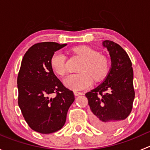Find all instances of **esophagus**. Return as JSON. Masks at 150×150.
I'll return each instance as SVG.
<instances>
[{
    "label": "esophagus",
    "mask_w": 150,
    "mask_h": 150,
    "mask_svg": "<svg viewBox=\"0 0 150 150\" xmlns=\"http://www.w3.org/2000/svg\"><path fill=\"white\" fill-rule=\"evenodd\" d=\"M74 94H75V96H79V95H81V94H83V93H81V92H79V91H74Z\"/></svg>",
    "instance_id": "34e87169"
}]
</instances>
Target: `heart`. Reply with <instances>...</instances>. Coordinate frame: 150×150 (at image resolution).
Returning a JSON list of instances; mask_svg holds the SVG:
<instances>
[{
	"label": "heart",
	"mask_w": 150,
	"mask_h": 150,
	"mask_svg": "<svg viewBox=\"0 0 150 150\" xmlns=\"http://www.w3.org/2000/svg\"><path fill=\"white\" fill-rule=\"evenodd\" d=\"M83 62L80 67L79 74L69 75L64 80L67 88L79 91L87 88L95 81L102 80L110 70V63L107 57L99 54L96 50L87 46H77L72 48ZM66 57L61 51H56L50 59V65L56 74L62 77L66 73Z\"/></svg>",
	"instance_id": "b5f03b06"
}]
</instances>
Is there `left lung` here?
<instances>
[{"label":"left lung","mask_w":150,"mask_h":150,"mask_svg":"<svg viewBox=\"0 0 150 150\" xmlns=\"http://www.w3.org/2000/svg\"><path fill=\"white\" fill-rule=\"evenodd\" d=\"M111 59L104 81L86 93L92 112V124L105 131L117 130L132 110L135 97L132 63L125 50L111 40L102 42Z\"/></svg>","instance_id":"left-lung-1"}]
</instances>
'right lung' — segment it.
<instances>
[{
  "mask_svg": "<svg viewBox=\"0 0 150 150\" xmlns=\"http://www.w3.org/2000/svg\"><path fill=\"white\" fill-rule=\"evenodd\" d=\"M67 44L43 42L30 47L22 59L17 77L18 104L28 125L36 132L51 134L61 129L75 100L72 91L54 75L50 59ZM56 93L54 98H51Z\"/></svg>",
  "mask_w": 150,
  "mask_h": 150,
  "instance_id": "obj_1",
  "label": "right lung"
}]
</instances>
